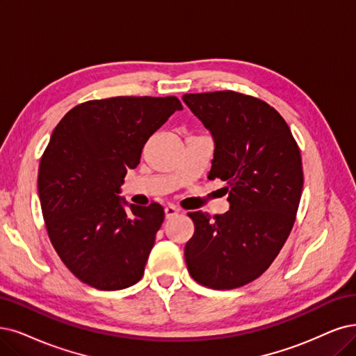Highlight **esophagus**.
Listing matches in <instances>:
<instances>
[{"label":"esophagus","mask_w":356,"mask_h":356,"mask_svg":"<svg viewBox=\"0 0 356 356\" xmlns=\"http://www.w3.org/2000/svg\"><path fill=\"white\" fill-rule=\"evenodd\" d=\"M164 214H165V218L170 220V218L179 216V209L176 207H173V205H168V207L164 208Z\"/></svg>","instance_id":"esophagus-1"}]
</instances>
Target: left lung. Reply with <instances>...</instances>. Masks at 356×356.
I'll list each match as a JSON object with an SVG mask.
<instances>
[{"mask_svg":"<svg viewBox=\"0 0 356 356\" xmlns=\"http://www.w3.org/2000/svg\"><path fill=\"white\" fill-rule=\"evenodd\" d=\"M214 139L208 179L226 181L229 211L188 216V270L207 287H241L258 279L291 233L304 186L302 158L283 117L264 101L233 90L183 95Z\"/></svg>","mask_w":356,"mask_h":356,"instance_id":"8db88e82","label":"left lung"}]
</instances>
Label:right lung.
<instances>
[{
  "label": "right lung",
  "mask_w": 356,
  "mask_h": 356,
  "mask_svg": "<svg viewBox=\"0 0 356 356\" xmlns=\"http://www.w3.org/2000/svg\"><path fill=\"white\" fill-rule=\"evenodd\" d=\"M180 110L176 97L95 99L76 105L52 131L39 200L52 246L81 282L120 291L140 280L164 209L127 204L118 193L145 143Z\"/></svg>",
  "instance_id": "add662e5"
}]
</instances>
